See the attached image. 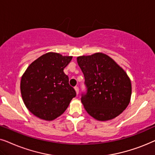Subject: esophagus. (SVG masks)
Here are the masks:
<instances>
[{
    "label": "esophagus",
    "mask_w": 155,
    "mask_h": 155,
    "mask_svg": "<svg viewBox=\"0 0 155 155\" xmlns=\"http://www.w3.org/2000/svg\"><path fill=\"white\" fill-rule=\"evenodd\" d=\"M74 89H75V91H76V94H79V87H78V86H75V87H74Z\"/></svg>",
    "instance_id": "esophagus-1"
}]
</instances>
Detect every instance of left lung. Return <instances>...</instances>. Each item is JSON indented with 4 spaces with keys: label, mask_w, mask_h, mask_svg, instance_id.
Returning a JSON list of instances; mask_svg holds the SVG:
<instances>
[{
    "label": "left lung",
    "mask_w": 155,
    "mask_h": 155,
    "mask_svg": "<svg viewBox=\"0 0 155 155\" xmlns=\"http://www.w3.org/2000/svg\"><path fill=\"white\" fill-rule=\"evenodd\" d=\"M77 62L85 79L86 93L81 100L86 112L101 121L113 119L123 113L132 94L126 72L103 53L78 57Z\"/></svg>",
    "instance_id": "obj_1"
}]
</instances>
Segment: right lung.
I'll return each mask as SVG.
<instances>
[{"label":"right lung","mask_w":155,"mask_h":155,"mask_svg":"<svg viewBox=\"0 0 155 155\" xmlns=\"http://www.w3.org/2000/svg\"><path fill=\"white\" fill-rule=\"evenodd\" d=\"M71 59V56L48 52L26 69L21 78L20 91L25 105L33 115L52 120L68 108L76 95L64 72Z\"/></svg>","instance_id":"obj_1"}]
</instances>
